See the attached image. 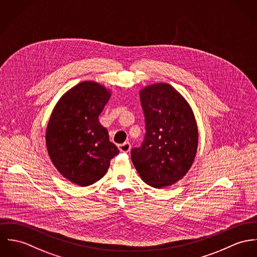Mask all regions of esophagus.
I'll list each match as a JSON object with an SVG mask.
<instances>
[{"label":"esophagus","mask_w":257,"mask_h":257,"mask_svg":"<svg viewBox=\"0 0 257 257\" xmlns=\"http://www.w3.org/2000/svg\"><path fill=\"white\" fill-rule=\"evenodd\" d=\"M118 148H119L120 152L128 153V152H130V150H131V144L129 142L123 143V144L119 145V147H118Z\"/></svg>","instance_id":"obj_1"}]
</instances>
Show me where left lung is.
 <instances>
[{"label": "left lung", "mask_w": 257, "mask_h": 257, "mask_svg": "<svg viewBox=\"0 0 257 257\" xmlns=\"http://www.w3.org/2000/svg\"><path fill=\"white\" fill-rule=\"evenodd\" d=\"M146 133L141 146L131 150L132 163L143 181L155 188L181 179L194 161L198 129L182 95L169 84L140 91Z\"/></svg>", "instance_id": "1"}]
</instances>
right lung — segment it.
<instances>
[{
  "mask_svg": "<svg viewBox=\"0 0 257 257\" xmlns=\"http://www.w3.org/2000/svg\"><path fill=\"white\" fill-rule=\"evenodd\" d=\"M110 97L104 86L83 82L58 101L46 129V146L57 171L81 186L104 176L119 150L98 116Z\"/></svg>",
  "mask_w": 257,
  "mask_h": 257,
  "instance_id": "1",
  "label": "right lung"
}]
</instances>
